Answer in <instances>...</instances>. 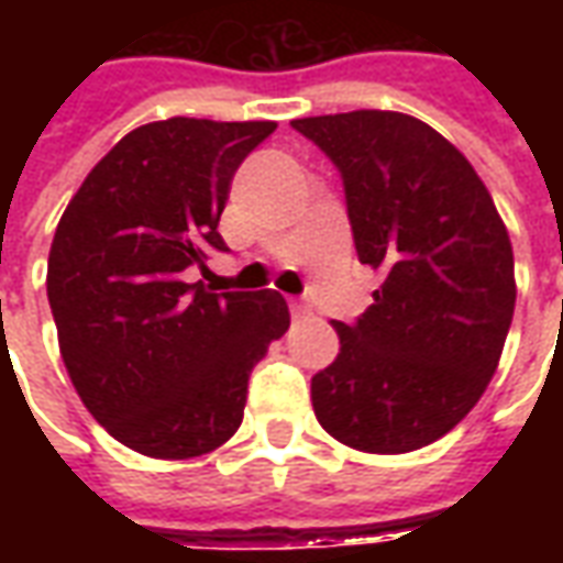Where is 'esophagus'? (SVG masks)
I'll return each mask as SVG.
<instances>
[{
    "mask_svg": "<svg viewBox=\"0 0 563 563\" xmlns=\"http://www.w3.org/2000/svg\"><path fill=\"white\" fill-rule=\"evenodd\" d=\"M286 301H289V310H292V317H310V301H307V298H301V295H289V298H286Z\"/></svg>",
    "mask_w": 563,
    "mask_h": 563,
    "instance_id": "1",
    "label": "esophagus"
}]
</instances>
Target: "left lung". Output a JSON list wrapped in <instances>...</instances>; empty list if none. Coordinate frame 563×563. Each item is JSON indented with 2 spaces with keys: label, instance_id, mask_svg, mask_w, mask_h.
<instances>
[{
  "label": "left lung",
  "instance_id": "obj_1",
  "mask_svg": "<svg viewBox=\"0 0 563 563\" xmlns=\"http://www.w3.org/2000/svg\"><path fill=\"white\" fill-rule=\"evenodd\" d=\"M338 168L374 305L334 322L341 353L310 383L319 424L362 452H413L483 398L507 341L516 280L507 225L473 165L395 111L292 120Z\"/></svg>",
  "mask_w": 563,
  "mask_h": 563
}]
</instances>
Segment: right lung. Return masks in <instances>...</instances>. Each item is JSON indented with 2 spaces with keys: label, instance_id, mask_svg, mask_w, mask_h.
I'll use <instances>...</instances> for the list:
<instances>
[{
  "label": "right lung",
  "instance_id": "right-lung-1",
  "mask_svg": "<svg viewBox=\"0 0 563 563\" xmlns=\"http://www.w3.org/2000/svg\"><path fill=\"white\" fill-rule=\"evenodd\" d=\"M277 123L172 117L117 141L56 225L47 301L80 401L150 459H196L244 419L250 371L289 329L280 292L186 283L229 246L217 232L238 165Z\"/></svg>",
  "mask_w": 563,
  "mask_h": 563
}]
</instances>
